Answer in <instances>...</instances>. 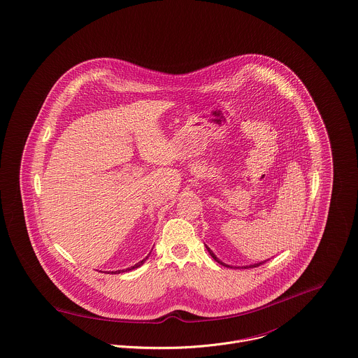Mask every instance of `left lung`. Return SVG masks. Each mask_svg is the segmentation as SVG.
Returning <instances> with one entry per match:
<instances>
[{
	"label": "left lung",
	"instance_id": "1",
	"mask_svg": "<svg viewBox=\"0 0 358 358\" xmlns=\"http://www.w3.org/2000/svg\"><path fill=\"white\" fill-rule=\"evenodd\" d=\"M206 250H208V252H209V254H210V257H212V258H213V259H215V261H216V262H217V264H220V265H223V266H227V268H233V266H230V265H226V264H223V262H222V261H219V259H217V257H216V255H215V254H213V252H212V250H210V248H209V247H206ZM265 262H266V261H265ZM265 262H259V264H254V265H250V266H241V268H244V269H247V268H257V266H259V265H262V264H265Z\"/></svg>",
	"mask_w": 358,
	"mask_h": 358
}]
</instances>
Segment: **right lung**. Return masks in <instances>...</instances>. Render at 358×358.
<instances>
[{
  "label": "right lung",
  "mask_w": 358,
  "mask_h": 358,
  "mask_svg": "<svg viewBox=\"0 0 358 358\" xmlns=\"http://www.w3.org/2000/svg\"><path fill=\"white\" fill-rule=\"evenodd\" d=\"M149 255H150V254H149ZM146 259H148V257H146V258H145V259H142V261H139V262H138V264H135V265H134V266H131V268H128V269H125V272H127V271H132V269H135V268H139V266H141V265H143V262H145V261H146ZM120 272H124V271H115V272H111V273H120Z\"/></svg>",
  "instance_id": "1"
}]
</instances>
